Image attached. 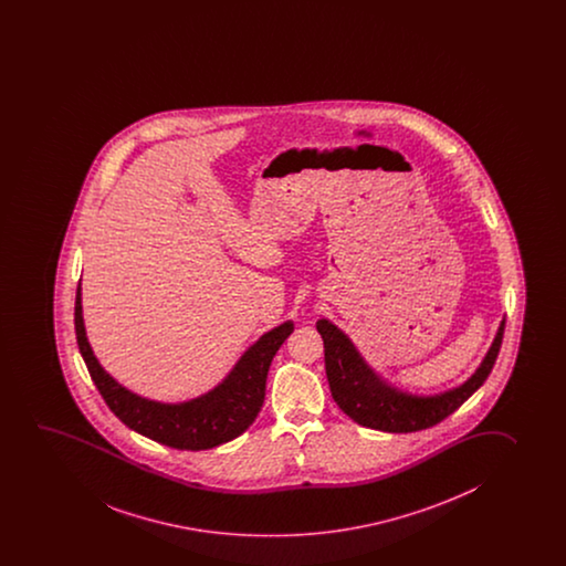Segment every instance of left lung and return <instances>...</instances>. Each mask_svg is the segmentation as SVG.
Wrapping results in <instances>:
<instances>
[{"instance_id": "obj_1", "label": "left lung", "mask_w": 566, "mask_h": 566, "mask_svg": "<svg viewBox=\"0 0 566 566\" xmlns=\"http://www.w3.org/2000/svg\"><path fill=\"white\" fill-rule=\"evenodd\" d=\"M317 331L323 336L325 345L328 387L343 412L361 427L407 434L442 422L443 418L455 412L479 387L483 386L500 353L504 321L500 323L491 350L484 356L483 364L475 374L469 377L463 386L436 397L401 394L384 384L368 368V364L361 360L348 336L327 319L317 321Z\"/></svg>"}]
</instances>
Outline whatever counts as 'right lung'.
Here are the masks:
<instances>
[{
	"instance_id": "add662e5",
	"label": "right lung",
	"mask_w": 566,
	"mask_h": 566,
	"mask_svg": "<svg viewBox=\"0 0 566 566\" xmlns=\"http://www.w3.org/2000/svg\"><path fill=\"white\" fill-rule=\"evenodd\" d=\"M74 323L80 353L108 409L134 432L175 450L190 451L210 450L230 442L253 424L264 402L272 358L294 331L287 321L262 335L210 394L179 405H164L130 394L101 368L83 327L82 284H77L75 292Z\"/></svg>"
}]
</instances>
